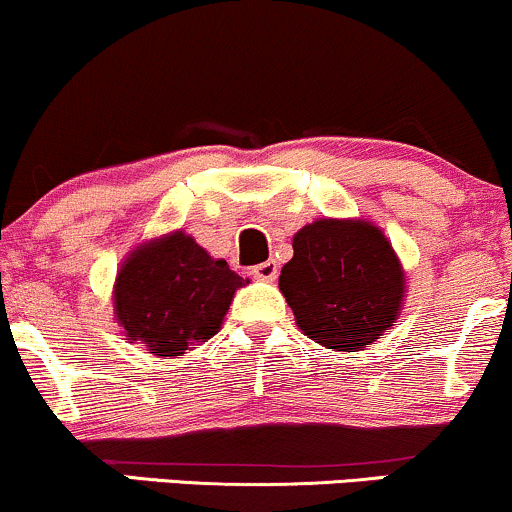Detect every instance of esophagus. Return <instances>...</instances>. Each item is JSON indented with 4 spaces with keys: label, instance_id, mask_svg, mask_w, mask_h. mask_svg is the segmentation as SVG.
<instances>
[{
    "label": "esophagus",
    "instance_id": "1",
    "mask_svg": "<svg viewBox=\"0 0 512 512\" xmlns=\"http://www.w3.org/2000/svg\"><path fill=\"white\" fill-rule=\"evenodd\" d=\"M276 274H279V264L274 260H267L262 264H257V267H252V276L260 281H274Z\"/></svg>",
    "mask_w": 512,
    "mask_h": 512
}]
</instances>
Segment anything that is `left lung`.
Masks as SVG:
<instances>
[{
	"instance_id": "obj_1",
	"label": "left lung",
	"mask_w": 512,
	"mask_h": 512,
	"mask_svg": "<svg viewBox=\"0 0 512 512\" xmlns=\"http://www.w3.org/2000/svg\"><path fill=\"white\" fill-rule=\"evenodd\" d=\"M404 272L390 240L363 219H317L293 236L279 289L305 337L361 351L397 320Z\"/></svg>"
}]
</instances>
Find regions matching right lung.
<instances>
[{
    "mask_svg": "<svg viewBox=\"0 0 512 512\" xmlns=\"http://www.w3.org/2000/svg\"><path fill=\"white\" fill-rule=\"evenodd\" d=\"M248 279L175 231L129 252L115 279V320L149 354L180 356L221 330L233 293Z\"/></svg>",
    "mask_w": 512,
    "mask_h": 512,
    "instance_id": "obj_1",
    "label": "right lung"
}]
</instances>
